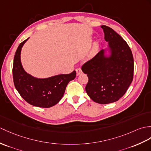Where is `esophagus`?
Wrapping results in <instances>:
<instances>
[{"label":"esophagus","mask_w":151,"mask_h":151,"mask_svg":"<svg viewBox=\"0 0 151 151\" xmlns=\"http://www.w3.org/2000/svg\"><path fill=\"white\" fill-rule=\"evenodd\" d=\"M76 75L77 76H78V75H80V74H81L82 73V70H81V69L80 68H78V69H76Z\"/></svg>","instance_id":"34e87169"}]
</instances>
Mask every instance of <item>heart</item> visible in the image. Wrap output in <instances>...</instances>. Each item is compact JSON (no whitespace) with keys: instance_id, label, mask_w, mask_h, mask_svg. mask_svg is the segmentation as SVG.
Here are the masks:
<instances>
[{"instance_id":"obj_1","label":"heart","mask_w":151,"mask_h":151,"mask_svg":"<svg viewBox=\"0 0 151 151\" xmlns=\"http://www.w3.org/2000/svg\"><path fill=\"white\" fill-rule=\"evenodd\" d=\"M99 43H98L97 42H96L94 43L92 50H91V51L90 53H89V55L88 56L89 58H91L94 57V56L96 55V52L98 51V49H99Z\"/></svg>"}]
</instances>
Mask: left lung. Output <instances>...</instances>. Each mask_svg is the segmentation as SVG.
Listing matches in <instances>:
<instances>
[{"instance_id":"1","label":"left lung","mask_w":151,"mask_h":151,"mask_svg":"<svg viewBox=\"0 0 151 151\" xmlns=\"http://www.w3.org/2000/svg\"><path fill=\"white\" fill-rule=\"evenodd\" d=\"M107 47L85 63L82 71L89 78L88 96L100 104L114 102L123 96L132 81L134 59L127 42L112 28L101 26Z\"/></svg>"}]
</instances>
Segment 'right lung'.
I'll return each mask as SVG.
<instances>
[{"instance_id":"add662e5","label":"right lung","mask_w":151,"mask_h":151,"mask_svg":"<svg viewBox=\"0 0 151 151\" xmlns=\"http://www.w3.org/2000/svg\"><path fill=\"white\" fill-rule=\"evenodd\" d=\"M29 38L23 41L16 51L13 65L14 85L20 96L33 106L47 108L58 104L64 96L69 82L74 80L76 73L61 74L48 78H38L27 73L21 63L20 54L24 44Z\"/></svg>"}]
</instances>
